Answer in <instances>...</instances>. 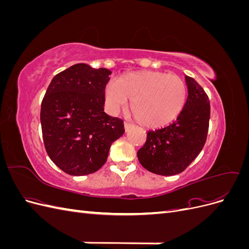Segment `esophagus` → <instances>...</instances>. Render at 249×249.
<instances>
[{"label": "esophagus", "mask_w": 249, "mask_h": 249, "mask_svg": "<svg viewBox=\"0 0 249 249\" xmlns=\"http://www.w3.org/2000/svg\"><path fill=\"white\" fill-rule=\"evenodd\" d=\"M133 124H131V123H127V122H124V129H125V131H129L131 127H133Z\"/></svg>", "instance_id": "34e87169"}]
</instances>
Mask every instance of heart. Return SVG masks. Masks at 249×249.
Returning <instances> with one entry per match:
<instances>
[{"label": "heart", "mask_w": 249, "mask_h": 249, "mask_svg": "<svg viewBox=\"0 0 249 249\" xmlns=\"http://www.w3.org/2000/svg\"><path fill=\"white\" fill-rule=\"evenodd\" d=\"M187 93L186 83L178 76L143 71L117 78L105 89V101L110 111L117 112L132 100L135 118L155 129L169 124L182 113Z\"/></svg>", "instance_id": "1"}]
</instances>
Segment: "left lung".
<instances>
[{"label": "left lung", "instance_id": "8db88e82", "mask_svg": "<svg viewBox=\"0 0 249 249\" xmlns=\"http://www.w3.org/2000/svg\"><path fill=\"white\" fill-rule=\"evenodd\" d=\"M188 97L176 122L160 130L149 131L138 152L140 164L160 176H175L184 171L198 156L207 141L210 101L203 88L186 76Z\"/></svg>", "mask_w": 249, "mask_h": 249}]
</instances>
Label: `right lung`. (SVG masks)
Returning a JSON list of instances; mask_svg holds the SVG:
<instances>
[{
    "instance_id": "add662e5",
    "label": "right lung",
    "mask_w": 249,
    "mask_h": 249,
    "mask_svg": "<svg viewBox=\"0 0 249 249\" xmlns=\"http://www.w3.org/2000/svg\"><path fill=\"white\" fill-rule=\"evenodd\" d=\"M111 71L84 63L53 78L41 102L42 139L50 159L71 176H86L106 163L124 120L104 112Z\"/></svg>"
}]
</instances>
